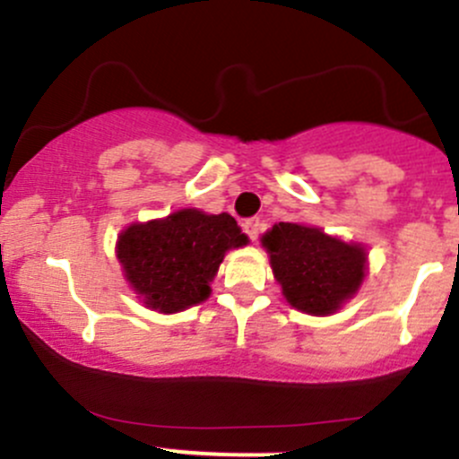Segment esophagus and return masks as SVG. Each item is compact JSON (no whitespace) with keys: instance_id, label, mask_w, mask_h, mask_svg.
<instances>
[{"instance_id":"34e87169","label":"esophagus","mask_w":459,"mask_h":459,"mask_svg":"<svg viewBox=\"0 0 459 459\" xmlns=\"http://www.w3.org/2000/svg\"><path fill=\"white\" fill-rule=\"evenodd\" d=\"M261 230H263V223H261V219H258V216H254V219H247V221H245V223H243V231H245V234H247L252 240L258 238V234H261Z\"/></svg>"}]
</instances>
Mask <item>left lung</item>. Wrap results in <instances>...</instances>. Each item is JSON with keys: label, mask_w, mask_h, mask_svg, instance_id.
Here are the masks:
<instances>
[{"label": "left lung", "mask_w": 459, "mask_h": 459, "mask_svg": "<svg viewBox=\"0 0 459 459\" xmlns=\"http://www.w3.org/2000/svg\"><path fill=\"white\" fill-rule=\"evenodd\" d=\"M263 247L282 296L305 314H333L365 281V247L327 236L320 228L278 223L263 236Z\"/></svg>", "instance_id": "8db88e82"}]
</instances>
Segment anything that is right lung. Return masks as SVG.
Returning a JSON list of instances; mask_svg holds the SVG:
<instances>
[{
    "label": "right lung",
    "instance_id": "obj_1",
    "mask_svg": "<svg viewBox=\"0 0 459 459\" xmlns=\"http://www.w3.org/2000/svg\"><path fill=\"white\" fill-rule=\"evenodd\" d=\"M247 245L230 214L178 210L121 231L117 258L145 307L177 314L210 296L225 252Z\"/></svg>",
    "mask_w": 459,
    "mask_h": 459
}]
</instances>
